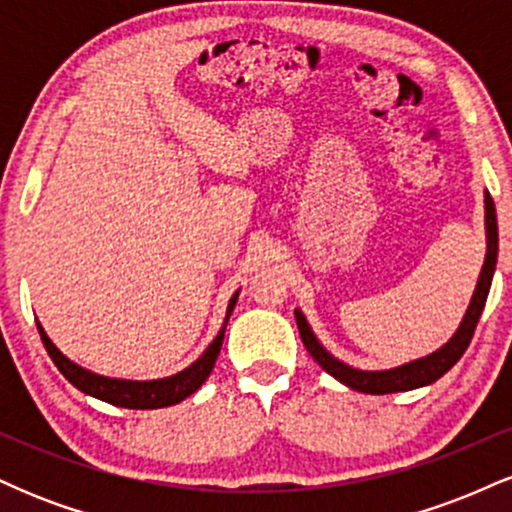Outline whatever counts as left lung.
Segmentation results:
<instances>
[{"mask_svg":"<svg viewBox=\"0 0 512 512\" xmlns=\"http://www.w3.org/2000/svg\"><path fill=\"white\" fill-rule=\"evenodd\" d=\"M484 221H486V257L484 267H481L477 289H474L472 301L467 305V313H464L460 327L455 334L445 342L440 349L433 354L416 358V361L404 363V366L390 368V370H361L354 366H346L344 361L334 358L330 351L317 342L315 332L310 330L308 320L301 310H293L296 313V325L301 332V339L305 349L310 351V356L320 363L332 378H337L339 383L351 387L356 392H366V395H390V392H407L416 390V387H424L436 383L438 378H443L448 370L460 361L464 351H467L469 342H472V334L477 330V322L481 317V310L486 305V296H489L493 272H496V260H498V221H496V207H493V199L489 192H484Z\"/></svg>","mask_w":512,"mask_h":512,"instance_id":"obj_1","label":"left lung"}]
</instances>
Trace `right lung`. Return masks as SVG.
Here are the masks:
<instances>
[{
  "label": "right lung",
  "instance_id": "right-lung-1",
  "mask_svg": "<svg viewBox=\"0 0 512 512\" xmlns=\"http://www.w3.org/2000/svg\"><path fill=\"white\" fill-rule=\"evenodd\" d=\"M238 293H233V298L228 301L226 308V320H223V327L216 334V339L207 346L202 356L197 358L192 366H187L180 373L168 375V378H158V380H120V378H105V375L93 373V370L81 368L79 363L69 361L67 356L52 344V339L45 334L43 325L38 322V332L40 339H43L45 349L55 366L60 368V373L64 378L72 383L76 390H81L84 395H91L96 399H103V402L115 404V407H125V409H161V407H173V404H180L182 399L190 397L192 392H197L199 387L204 385V380L209 378V373L214 370L216 358H219L221 344H223V334H226V325L228 317H231L233 308H236Z\"/></svg>",
  "mask_w": 512,
  "mask_h": 512
}]
</instances>
